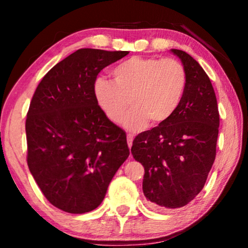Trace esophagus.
Segmentation results:
<instances>
[{"instance_id": "34e87169", "label": "esophagus", "mask_w": 248, "mask_h": 248, "mask_svg": "<svg viewBox=\"0 0 248 248\" xmlns=\"http://www.w3.org/2000/svg\"><path fill=\"white\" fill-rule=\"evenodd\" d=\"M126 139H127V144H128V148H131V147H132V143H133V135L128 133V134H127V137H126Z\"/></svg>"}]
</instances>
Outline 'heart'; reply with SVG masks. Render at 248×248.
Segmentation results:
<instances>
[{
  "label": "heart",
  "mask_w": 248,
  "mask_h": 248,
  "mask_svg": "<svg viewBox=\"0 0 248 248\" xmlns=\"http://www.w3.org/2000/svg\"><path fill=\"white\" fill-rule=\"evenodd\" d=\"M114 82L104 78L94 81L93 97L105 116L118 124L125 120L130 130H140L150 122H167L181 106L187 84L183 64L175 59L132 56L111 71Z\"/></svg>",
  "instance_id": "obj_1"
}]
</instances>
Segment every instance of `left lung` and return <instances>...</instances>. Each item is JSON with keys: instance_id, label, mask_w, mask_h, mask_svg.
Masks as SVG:
<instances>
[{"instance_id": "left-lung-1", "label": "left lung", "mask_w": 248, "mask_h": 248, "mask_svg": "<svg viewBox=\"0 0 248 248\" xmlns=\"http://www.w3.org/2000/svg\"><path fill=\"white\" fill-rule=\"evenodd\" d=\"M171 52L187 74L181 106L166 123L137 135L131 149L144 167L143 194L158 209L182 208L202 191L219 133L218 104L208 74L184 50Z\"/></svg>"}]
</instances>
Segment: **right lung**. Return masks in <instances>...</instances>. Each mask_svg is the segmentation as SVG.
Instances as JSON below:
<instances>
[{
  "mask_svg": "<svg viewBox=\"0 0 248 248\" xmlns=\"http://www.w3.org/2000/svg\"><path fill=\"white\" fill-rule=\"evenodd\" d=\"M128 52L81 48L52 67L33 93L26 120L27 162L57 209L93 211L126 160V134L94 100L98 73Z\"/></svg>",
  "mask_w": 248,
  "mask_h": 248,
  "instance_id": "1",
  "label": "right lung"
}]
</instances>
